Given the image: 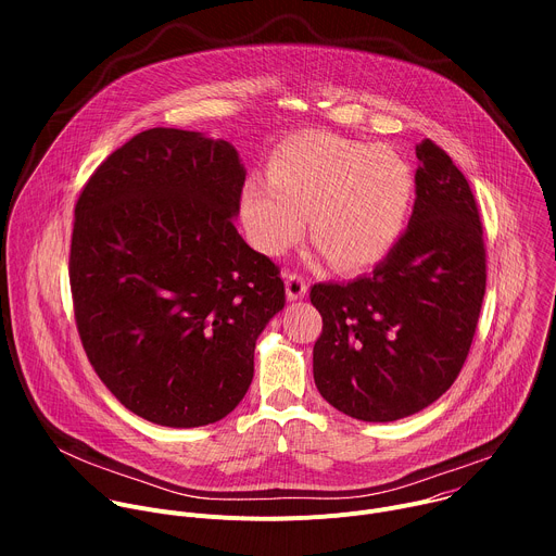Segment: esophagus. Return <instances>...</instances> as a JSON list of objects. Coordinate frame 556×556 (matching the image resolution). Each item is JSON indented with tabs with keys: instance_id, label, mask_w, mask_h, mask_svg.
Returning <instances> with one entry per match:
<instances>
[{
	"instance_id": "esophagus-1",
	"label": "esophagus",
	"mask_w": 556,
	"mask_h": 556,
	"mask_svg": "<svg viewBox=\"0 0 556 556\" xmlns=\"http://www.w3.org/2000/svg\"><path fill=\"white\" fill-rule=\"evenodd\" d=\"M307 294V283L301 275L296 273H288L286 275V296L288 301H296V299H303Z\"/></svg>"
}]
</instances>
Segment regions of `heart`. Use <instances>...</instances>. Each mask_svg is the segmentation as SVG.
I'll use <instances>...</instances> for the list:
<instances>
[{
  "label": "heart",
  "mask_w": 556,
  "mask_h": 556,
  "mask_svg": "<svg viewBox=\"0 0 556 556\" xmlns=\"http://www.w3.org/2000/svg\"><path fill=\"white\" fill-rule=\"evenodd\" d=\"M414 193V169L399 149L299 134L275 151L268 178L247 182L242 222L257 251L281 255L301 240L312 213L314 242L339 270H358L401 240Z\"/></svg>",
  "instance_id": "b5f03b06"
}]
</instances>
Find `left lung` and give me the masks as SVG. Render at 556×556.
Here are the masks:
<instances>
[{
  "label": "left lung",
  "mask_w": 556,
  "mask_h": 556,
  "mask_svg": "<svg viewBox=\"0 0 556 556\" xmlns=\"http://www.w3.org/2000/svg\"><path fill=\"white\" fill-rule=\"evenodd\" d=\"M416 155V204L401 240L371 275L309 290L324 316L316 389L365 422L414 416L453 384L486 290L482 222L464 174L431 140Z\"/></svg>",
  "instance_id": "1"
}]
</instances>
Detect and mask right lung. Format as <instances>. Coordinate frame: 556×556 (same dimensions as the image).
<instances>
[{"mask_svg": "<svg viewBox=\"0 0 556 556\" xmlns=\"http://www.w3.org/2000/svg\"><path fill=\"white\" fill-rule=\"evenodd\" d=\"M244 180L230 142L153 127L78 195L76 328L116 401L153 425L204 427L240 405L286 303L279 268L235 228Z\"/></svg>", "mask_w": 556, "mask_h": 556, "instance_id": "1", "label": "right lung"}]
</instances>
